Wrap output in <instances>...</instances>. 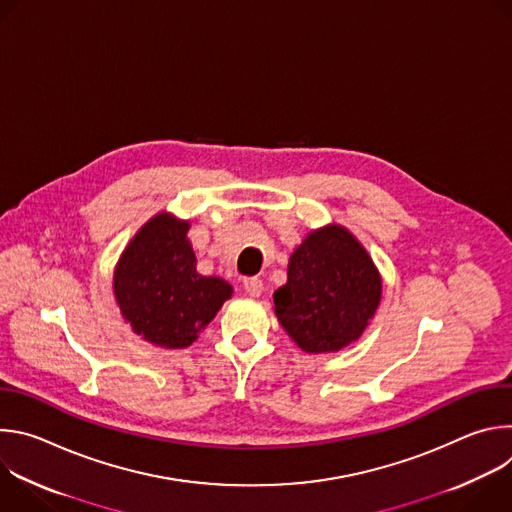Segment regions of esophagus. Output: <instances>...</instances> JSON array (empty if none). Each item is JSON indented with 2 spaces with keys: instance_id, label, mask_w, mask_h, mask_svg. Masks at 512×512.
Wrapping results in <instances>:
<instances>
[{
  "instance_id": "esophagus-1",
  "label": "esophagus",
  "mask_w": 512,
  "mask_h": 512,
  "mask_svg": "<svg viewBox=\"0 0 512 512\" xmlns=\"http://www.w3.org/2000/svg\"><path fill=\"white\" fill-rule=\"evenodd\" d=\"M243 289L251 298H259L263 294V281L259 277H249L243 281Z\"/></svg>"
}]
</instances>
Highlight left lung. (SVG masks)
<instances>
[{"instance_id": "obj_1", "label": "left lung", "mask_w": 512, "mask_h": 512, "mask_svg": "<svg viewBox=\"0 0 512 512\" xmlns=\"http://www.w3.org/2000/svg\"><path fill=\"white\" fill-rule=\"evenodd\" d=\"M383 294L371 255L350 231L326 225L291 253L287 283L275 289L279 324L304 352H338L358 340Z\"/></svg>"}]
</instances>
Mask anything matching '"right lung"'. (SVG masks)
<instances>
[{"label": "right lung", "mask_w": 512, "mask_h": 512, "mask_svg": "<svg viewBox=\"0 0 512 512\" xmlns=\"http://www.w3.org/2000/svg\"><path fill=\"white\" fill-rule=\"evenodd\" d=\"M188 229L174 214H156L129 241L113 275L125 322L164 348L190 346L233 296L231 283L196 271Z\"/></svg>", "instance_id": "right-lung-1"}]
</instances>
